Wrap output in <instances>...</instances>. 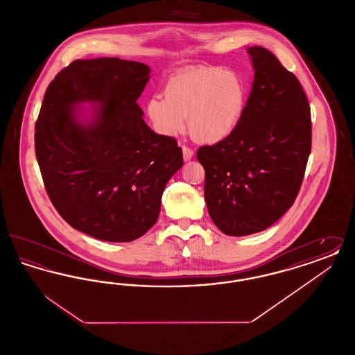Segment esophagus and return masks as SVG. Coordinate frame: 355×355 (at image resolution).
I'll list each match as a JSON object with an SVG mask.
<instances>
[{
	"mask_svg": "<svg viewBox=\"0 0 355 355\" xmlns=\"http://www.w3.org/2000/svg\"><path fill=\"white\" fill-rule=\"evenodd\" d=\"M182 154H184V159L185 161H190L193 158L194 152L190 148H187V146H182Z\"/></svg>",
	"mask_w": 355,
	"mask_h": 355,
	"instance_id": "1",
	"label": "esophagus"
}]
</instances>
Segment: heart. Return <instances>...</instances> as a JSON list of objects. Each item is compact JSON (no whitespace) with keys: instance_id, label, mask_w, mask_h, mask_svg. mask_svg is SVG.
Wrapping results in <instances>:
<instances>
[{"instance_id":"heart-1","label":"heart","mask_w":355,"mask_h":355,"mask_svg":"<svg viewBox=\"0 0 355 355\" xmlns=\"http://www.w3.org/2000/svg\"><path fill=\"white\" fill-rule=\"evenodd\" d=\"M164 97H153L146 113L158 133L181 135L185 129L197 141L217 144L236 132L246 109V86L233 70L200 65L168 78Z\"/></svg>"}]
</instances>
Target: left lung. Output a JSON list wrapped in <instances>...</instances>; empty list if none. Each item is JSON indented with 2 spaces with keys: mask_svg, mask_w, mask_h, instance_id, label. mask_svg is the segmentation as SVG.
Returning <instances> with one entry per match:
<instances>
[{
  "mask_svg": "<svg viewBox=\"0 0 355 355\" xmlns=\"http://www.w3.org/2000/svg\"><path fill=\"white\" fill-rule=\"evenodd\" d=\"M252 92L236 132L197 158L209 216L226 236L268 229L295 201L311 150L310 106L298 78L270 51L248 48Z\"/></svg>",
  "mask_w": 355,
  "mask_h": 355,
  "instance_id": "8db88e82",
  "label": "left lung"
}]
</instances>
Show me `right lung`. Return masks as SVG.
Segmentation results:
<instances>
[{
    "mask_svg": "<svg viewBox=\"0 0 355 355\" xmlns=\"http://www.w3.org/2000/svg\"><path fill=\"white\" fill-rule=\"evenodd\" d=\"M150 68L117 57L76 60L46 89L35 157L51 203L71 227L130 242L158 220L161 197L184 164L173 137L145 123L137 100ZM90 103L87 115L80 106Z\"/></svg>",
    "mask_w": 355,
    "mask_h": 355,
    "instance_id": "add662e5",
    "label": "right lung"
}]
</instances>
